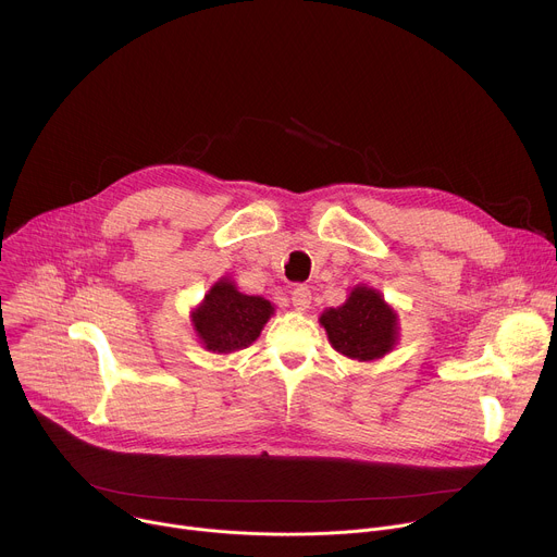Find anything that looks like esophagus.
Masks as SVG:
<instances>
[{
    "label": "esophagus",
    "instance_id": "1",
    "mask_svg": "<svg viewBox=\"0 0 557 557\" xmlns=\"http://www.w3.org/2000/svg\"><path fill=\"white\" fill-rule=\"evenodd\" d=\"M290 299H293V306H295L297 310H306V308L310 306V299H312V295H310L308 286H297V288H293V293H290Z\"/></svg>",
    "mask_w": 557,
    "mask_h": 557
}]
</instances>
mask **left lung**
<instances>
[{"label":"left lung","mask_w":557,"mask_h":557,"mask_svg":"<svg viewBox=\"0 0 557 557\" xmlns=\"http://www.w3.org/2000/svg\"><path fill=\"white\" fill-rule=\"evenodd\" d=\"M331 346L348 359L374 361L399 344V314L376 288L357 284L337 308L320 317Z\"/></svg>","instance_id":"8db88e82"}]
</instances>
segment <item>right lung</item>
<instances>
[{
	"mask_svg": "<svg viewBox=\"0 0 557 557\" xmlns=\"http://www.w3.org/2000/svg\"><path fill=\"white\" fill-rule=\"evenodd\" d=\"M275 306L260 295L237 290L231 277H220L191 310V326L205 350L231 355L249 348L271 320Z\"/></svg>",
	"mask_w": 557,
	"mask_h": 557,
	"instance_id": "right-lung-1",
	"label": "right lung"
}]
</instances>
